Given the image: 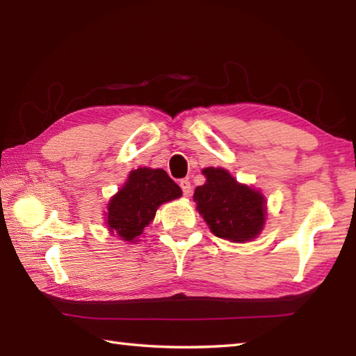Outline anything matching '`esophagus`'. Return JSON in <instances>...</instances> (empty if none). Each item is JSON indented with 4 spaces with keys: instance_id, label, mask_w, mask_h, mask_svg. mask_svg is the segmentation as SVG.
I'll return each instance as SVG.
<instances>
[{
    "instance_id": "34e87169",
    "label": "esophagus",
    "mask_w": 356,
    "mask_h": 356,
    "mask_svg": "<svg viewBox=\"0 0 356 356\" xmlns=\"http://www.w3.org/2000/svg\"><path fill=\"white\" fill-rule=\"evenodd\" d=\"M179 185H180V188H182V191H184V195H190L191 194V182L188 179H182L179 182Z\"/></svg>"
}]
</instances>
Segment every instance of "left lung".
Here are the masks:
<instances>
[{"label":"left lung","mask_w":356,"mask_h":356,"mask_svg":"<svg viewBox=\"0 0 356 356\" xmlns=\"http://www.w3.org/2000/svg\"><path fill=\"white\" fill-rule=\"evenodd\" d=\"M207 182L197 186L193 199L214 236L246 243L261 232L266 220V200L251 186L238 184L223 168H203Z\"/></svg>","instance_id":"1"}]
</instances>
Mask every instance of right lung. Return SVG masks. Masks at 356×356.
Masks as SVG:
<instances>
[{
    "label": "right lung",
    "mask_w": 356,
    "mask_h": 356,
    "mask_svg": "<svg viewBox=\"0 0 356 356\" xmlns=\"http://www.w3.org/2000/svg\"><path fill=\"white\" fill-rule=\"evenodd\" d=\"M182 195L177 184L166 171L157 168H138L128 174L125 185L108 202L107 228L125 241H138V237L156 216L165 202Z\"/></svg>",
    "instance_id": "add662e5"
}]
</instances>
